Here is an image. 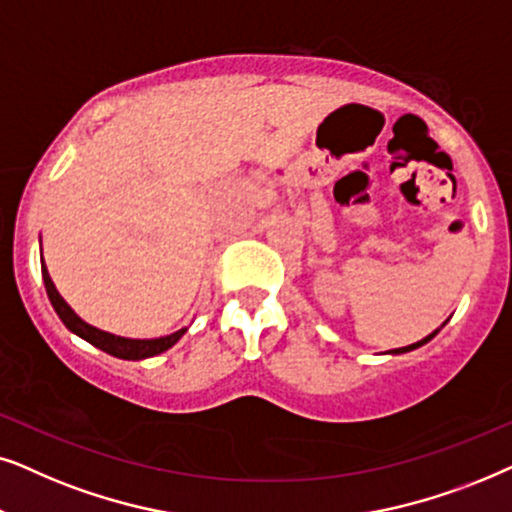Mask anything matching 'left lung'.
Wrapping results in <instances>:
<instances>
[{
    "label": "left lung",
    "instance_id": "1",
    "mask_svg": "<svg viewBox=\"0 0 512 512\" xmlns=\"http://www.w3.org/2000/svg\"><path fill=\"white\" fill-rule=\"evenodd\" d=\"M438 335V330L433 332V335H428V337H424L421 339V342H417V344H410V346H403V349H393V351H388V353H407V351H414V349H419V346H424L426 342H431V339Z\"/></svg>",
    "mask_w": 512,
    "mask_h": 512
}]
</instances>
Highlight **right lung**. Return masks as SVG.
I'll return each instance as SVG.
<instances>
[{"label":"right lung","mask_w":512,"mask_h":512,"mask_svg":"<svg viewBox=\"0 0 512 512\" xmlns=\"http://www.w3.org/2000/svg\"><path fill=\"white\" fill-rule=\"evenodd\" d=\"M42 276H44V285H46V295H49L53 309H56L58 318L63 320L67 330L74 332V335H79L81 339H86L88 344L98 346L100 351L109 353V356H117L124 360H142V358L159 356V353L168 351L170 346H173L177 339L187 332V327H182V330L173 332V335L159 337V339H126V337L109 335V332H102V330H98V327L84 323V320H81L77 313L70 309V304L60 297L56 285H53L49 271H46L44 260H42Z\"/></svg>","instance_id":"right-lung-1"}]
</instances>
